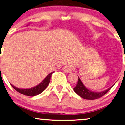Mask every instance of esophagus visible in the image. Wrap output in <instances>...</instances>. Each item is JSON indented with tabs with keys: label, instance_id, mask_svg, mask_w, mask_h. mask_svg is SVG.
I'll return each mask as SVG.
<instances>
[{
	"label": "esophagus",
	"instance_id": "esophagus-1",
	"mask_svg": "<svg viewBox=\"0 0 125 125\" xmlns=\"http://www.w3.org/2000/svg\"><path fill=\"white\" fill-rule=\"evenodd\" d=\"M63 71L66 73H71L72 72V69L71 66H65L63 68Z\"/></svg>",
	"mask_w": 125,
	"mask_h": 125
}]
</instances>
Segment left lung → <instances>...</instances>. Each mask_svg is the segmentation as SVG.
Masks as SVG:
<instances>
[{
	"label": "left lung",
	"mask_w": 125,
	"mask_h": 125,
	"mask_svg": "<svg viewBox=\"0 0 125 125\" xmlns=\"http://www.w3.org/2000/svg\"><path fill=\"white\" fill-rule=\"evenodd\" d=\"M113 86L109 88L104 90V91L100 92L92 91L91 90H89V89H88L87 88L83 85V82L81 81L80 78L78 77L77 84H76V87L74 88L73 90L78 95H79L81 97L84 98V99L95 100L97 99V98H100L102 96L105 95V94L112 88Z\"/></svg>",
	"instance_id": "8db88e82"
}]
</instances>
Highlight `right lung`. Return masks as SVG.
<instances>
[{"instance_id":"add662e5","label":"right lung","mask_w":125,"mask_h":125,"mask_svg":"<svg viewBox=\"0 0 125 125\" xmlns=\"http://www.w3.org/2000/svg\"><path fill=\"white\" fill-rule=\"evenodd\" d=\"M28 26V25H27ZM54 72H52L51 73H50L49 75L44 78V80H42L39 84H38L37 85L35 86V87L30 88H19L15 87L14 85L11 84L12 87L18 92L21 93V94H24L25 95L27 96H31V97H33V96L37 95L38 94H40V93H42L45 89L47 88L48 85L50 83V78H51V76L52 73Z\"/></svg>"}]
</instances>
